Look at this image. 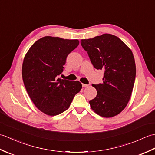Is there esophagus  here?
<instances>
[{
	"instance_id": "obj_1",
	"label": "esophagus",
	"mask_w": 155,
	"mask_h": 155,
	"mask_svg": "<svg viewBox=\"0 0 155 155\" xmlns=\"http://www.w3.org/2000/svg\"><path fill=\"white\" fill-rule=\"evenodd\" d=\"M82 86H83V87H88V84H82Z\"/></svg>"
}]
</instances>
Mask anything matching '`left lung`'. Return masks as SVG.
I'll return each instance as SVG.
<instances>
[{"label":"left lung","mask_w":155,"mask_h":155,"mask_svg":"<svg viewBox=\"0 0 155 155\" xmlns=\"http://www.w3.org/2000/svg\"><path fill=\"white\" fill-rule=\"evenodd\" d=\"M92 64L104 71L103 83L92 84L97 97L89 101L91 107L100 116L110 118L123 111L129 101L136 77V65L132 51L119 38L103 34L82 39Z\"/></svg>","instance_id":"8db88e82"}]
</instances>
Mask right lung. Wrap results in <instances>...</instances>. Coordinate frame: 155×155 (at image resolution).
Returning <instances> with one entry per match:
<instances>
[{
  "label": "right lung",
  "mask_w": 155,
  "mask_h": 155,
  "mask_svg": "<svg viewBox=\"0 0 155 155\" xmlns=\"http://www.w3.org/2000/svg\"><path fill=\"white\" fill-rule=\"evenodd\" d=\"M77 39L42 37L31 46L23 61L22 76L28 96L38 109L49 116L63 113L82 88L79 81L58 78Z\"/></svg>",
  "instance_id": "obj_1"
}]
</instances>
